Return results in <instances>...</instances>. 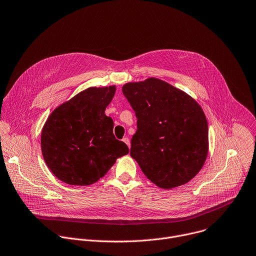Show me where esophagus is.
<instances>
[{"mask_svg":"<svg viewBox=\"0 0 256 256\" xmlns=\"http://www.w3.org/2000/svg\"><path fill=\"white\" fill-rule=\"evenodd\" d=\"M122 142L130 148V138H122Z\"/></svg>","mask_w":256,"mask_h":256,"instance_id":"1","label":"esophagus"}]
</instances>
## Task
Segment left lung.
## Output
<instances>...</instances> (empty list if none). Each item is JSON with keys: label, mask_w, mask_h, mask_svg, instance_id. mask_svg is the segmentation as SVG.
<instances>
[{"label": "left lung", "mask_w": 256, "mask_h": 256, "mask_svg": "<svg viewBox=\"0 0 256 256\" xmlns=\"http://www.w3.org/2000/svg\"><path fill=\"white\" fill-rule=\"evenodd\" d=\"M122 94L138 118L130 156L162 189L188 183L208 154V124L198 102L158 78L130 82Z\"/></svg>", "instance_id": "8db88e82"}]
</instances>
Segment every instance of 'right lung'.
I'll return each instance as SVG.
<instances>
[{
	"instance_id": "obj_1",
	"label": "right lung",
	"mask_w": 256,
	"mask_h": 256,
	"mask_svg": "<svg viewBox=\"0 0 256 256\" xmlns=\"http://www.w3.org/2000/svg\"><path fill=\"white\" fill-rule=\"evenodd\" d=\"M116 86L90 88L56 108L41 132V150L50 171L62 182L88 186L102 178L118 158L128 154L116 138L104 110Z\"/></svg>"
}]
</instances>
